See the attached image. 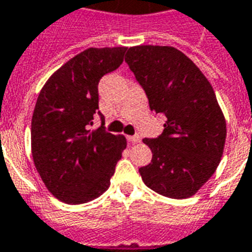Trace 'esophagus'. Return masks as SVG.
Segmentation results:
<instances>
[{
  "instance_id": "esophagus-1",
  "label": "esophagus",
  "mask_w": 252,
  "mask_h": 252,
  "mask_svg": "<svg viewBox=\"0 0 252 252\" xmlns=\"http://www.w3.org/2000/svg\"><path fill=\"white\" fill-rule=\"evenodd\" d=\"M128 142H131V144H138V142H141V137L139 135H130V137H127Z\"/></svg>"
}]
</instances>
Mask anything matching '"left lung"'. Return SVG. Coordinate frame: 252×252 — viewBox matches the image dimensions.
Returning <instances> with one entry per match:
<instances>
[{"instance_id":"left-lung-1","label":"left lung","mask_w":252,"mask_h":252,"mask_svg":"<svg viewBox=\"0 0 252 252\" xmlns=\"http://www.w3.org/2000/svg\"><path fill=\"white\" fill-rule=\"evenodd\" d=\"M125 62L144 88L150 110L164 114V131L145 138L153 158L139 168L146 187L172 197L193 196L215 173L225 144V119L197 65L173 47L138 45Z\"/></svg>"}]
</instances>
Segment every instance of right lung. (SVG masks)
<instances>
[{"label":"right lung","instance_id":"add662e5","mask_svg":"<svg viewBox=\"0 0 252 252\" xmlns=\"http://www.w3.org/2000/svg\"><path fill=\"white\" fill-rule=\"evenodd\" d=\"M126 49H86L38 94L31 130L33 161L49 192L64 203H87L106 192L126 148L124 135L106 131L98 111L99 80L122 64ZM95 113L102 126L91 132Z\"/></svg>","mask_w":252,"mask_h":252}]
</instances>
